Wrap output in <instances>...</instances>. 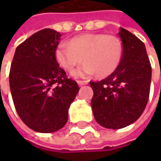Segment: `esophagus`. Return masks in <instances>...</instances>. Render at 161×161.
I'll return each mask as SVG.
<instances>
[{"mask_svg":"<svg viewBox=\"0 0 161 161\" xmlns=\"http://www.w3.org/2000/svg\"><path fill=\"white\" fill-rule=\"evenodd\" d=\"M89 83V81L88 80H78V84L80 85V86H82V85H86V84Z\"/></svg>","mask_w":161,"mask_h":161,"instance_id":"esophagus-1","label":"esophagus"}]
</instances>
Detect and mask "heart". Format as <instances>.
Here are the masks:
<instances>
[{
  "label": "heart",
  "instance_id": "obj_1",
  "mask_svg": "<svg viewBox=\"0 0 161 161\" xmlns=\"http://www.w3.org/2000/svg\"><path fill=\"white\" fill-rule=\"evenodd\" d=\"M123 44L114 35L85 34L73 37L70 43H61L55 58L65 71H71L82 61L86 62L72 72L77 78H86L96 72L97 77L112 74L120 64Z\"/></svg>",
  "mask_w": 161,
  "mask_h": 161
}]
</instances>
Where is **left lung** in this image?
Returning <instances> with one entry per match:
<instances>
[{
    "mask_svg": "<svg viewBox=\"0 0 161 161\" xmlns=\"http://www.w3.org/2000/svg\"><path fill=\"white\" fill-rule=\"evenodd\" d=\"M123 54L120 64L108 77L90 81L94 95L91 108L105 128L120 129L137 120L149 100L152 66L144 44L125 28L119 31Z\"/></svg>",
    "mask_w": 161,
    "mask_h": 161,
    "instance_id": "1",
    "label": "left lung"
}]
</instances>
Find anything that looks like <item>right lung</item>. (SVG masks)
<instances>
[{"instance_id": "obj_1", "label": "right lung", "mask_w": 161, "mask_h": 161, "mask_svg": "<svg viewBox=\"0 0 161 161\" xmlns=\"http://www.w3.org/2000/svg\"><path fill=\"white\" fill-rule=\"evenodd\" d=\"M61 36L50 28L35 33L18 46L10 65L9 88L16 111L27 126L38 133L64 126L80 90L55 58Z\"/></svg>"}]
</instances>
